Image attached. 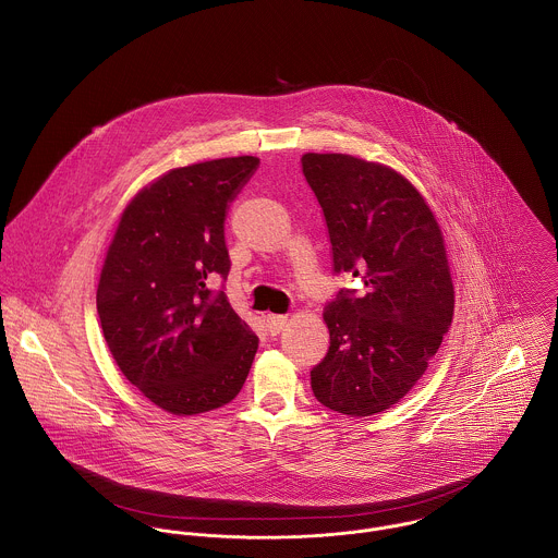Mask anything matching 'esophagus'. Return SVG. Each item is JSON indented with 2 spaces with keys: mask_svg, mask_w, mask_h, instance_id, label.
I'll list each match as a JSON object with an SVG mask.
<instances>
[{
  "mask_svg": "<svg viewBox=\"0 0 558 558\" xmlns=\"http://www.w3.org/2000/svg\"><path fill=\"white\" fill-rule=\"evenodd\" d=\"M286 324H288V318H286V316H275V314H268V316H266V328H268V332H270V335L281 332Z\"/></svg>",
  "mask_w": 558,
  "mask_h": 558,
  "instance_id": "obj_1",
  "label": "esophagus"
}]
</instances>
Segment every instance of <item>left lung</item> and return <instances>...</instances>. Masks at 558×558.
<instances>
[{
    "label": "left lung",
    "mask_w": 558,
    "mask_h": 558,
    "mask_svg": "<svg viewBox=\"0 0 558 558\" xmlns=\"http://www.w3.org/2000/svg\"><path fill=\"white\" fill-rule=\"evenodd\" d=\"M332 248V270L363 281L324 307L326 356L312 369L322 405L372 416L425 374L453 319V281L440 226L396 169L350 155H303Z\"/></svg>",
    "instance_id": "1"
}]
</instances>
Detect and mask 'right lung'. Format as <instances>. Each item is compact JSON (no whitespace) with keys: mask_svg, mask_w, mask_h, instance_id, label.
I'll use <instances>...</instances> for the list:
<instances>
[{"mask_svg":"<svg viewBox=\"0 0 558 558\" xmlns=\"http://www.w3.org/2000/svg\"><path fill=\"white\" fill-rule=\"evenodd\" d=\"M255 157L175 167L124 208L107 248L96 310L120 372L165 412L191 416L236 398L257 335L213 277L228 279L226 217Z\"/></svg>","mask_w":558,"mask_h":558,"instance_id":"obj_1","label":"right lung"}]
</instances>
